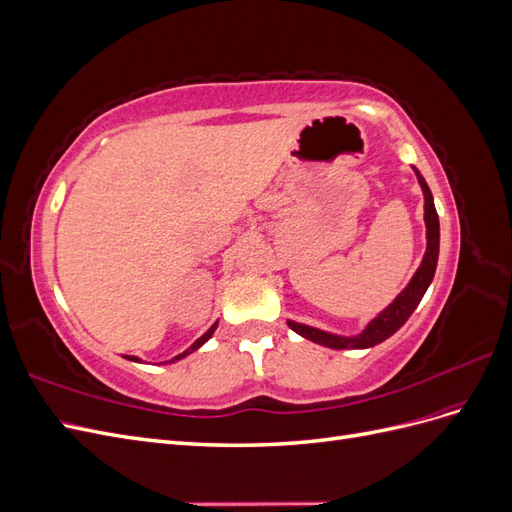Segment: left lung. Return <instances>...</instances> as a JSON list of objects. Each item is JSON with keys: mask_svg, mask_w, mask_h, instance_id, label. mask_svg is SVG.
Wrapping results in <instances>:
<instances>
[{"mask_svg": "<svg viewBox=\"0 0 512 512\" xmlns=\"http://www.w3.org/2000/svg\"><path fill=\"white\" fill-rule=\"evenodd\" d=\"M416 179L421 183V190L425 196V226H427V250L423 256L421 267L416 269V273L412 275L410 284L401 290L395 301L382 309V312L367 322V327L359 333V335H352V337H344V335H335V333H327V331H320L314 327H307V324L301 322H294L288 320V327L299 333L301 337L309 339V342L320 344V346H327L333 350H356V348H371L384 339H389L395 331H399L404 327V322L412 316V312L416 309V305L421 303L423 294L427 292L431 280H433V273H436L438 267V252H440V220H438V213H436V205H433V196L427 181L423 179V175L418 173L414 168Z\"/></svg>", "mask_w": 512, "mask_h": 512, "instance_id": "obj_1", "label": "left lung"}]
</instances>
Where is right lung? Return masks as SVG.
Listing matches in <instances>:
<instances>
[{"instance_id": "add662e5", "label": "right lung", "mask_w": 512, "mask_h": 512, "mask_svg": "<svg viewBox=\"0 0 512 512\" xmlns=\"http://www.w3.org/2000/svg\"><path fill=\"white\" fill-rule=\"evenodd\" d=\"M215 329H218V322H213V327H211V329H209V331H207L205 335H200V337L196 339V342H194V344H192V346H190L188 350H185V352H181V354H177V356H175V359H170V361H166V363H175V361L183 359V356H188L190 352L198 350V348H200V346H203V344L207 342V339H209V337H211V335L215 333ZM126 359H130V361H141V359H136V356H126Z\"/></svg>"}]
</instances>
